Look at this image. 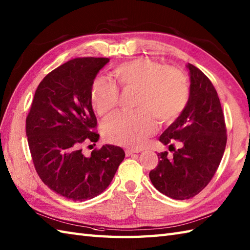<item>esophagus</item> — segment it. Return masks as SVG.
Returning <instances> with one entry per match:
<instances>
[{
    "label": "esophagus",
    "mask_w": 250,
    "mask_h": 250,
    "mask_svg": "<svg viewBox=\"0 0 250 250\" xmlns=\"http://www.w3.org/2000/svg\"><path fill=\"white\" fill-rule=\"evenodd\" d=\"M139 151L138 150H134V149H126L125 150V155L126 156H130V155H132L133 153H138Z\"/></svg>",
    "instance_id": "34e87169"
}]
</instances>
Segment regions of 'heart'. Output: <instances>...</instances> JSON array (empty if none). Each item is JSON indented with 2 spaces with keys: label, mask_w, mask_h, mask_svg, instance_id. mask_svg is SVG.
I'll return each instance as SVG.
<instances>
[{
  "label": "heart",
  "mask_w": 250,
  "mask_h": 250,
  "mask_svg": "<svg viewBox=\"0 0 250 250\" xmlns=\"http://www.w3.org/2000/svg\"><path fill=\"white\" fill-rule=\"evenodd\" d=\"M121 90H136L134 112L119 113L102 125L107 142L127 148H141L160 124L175 121L187 107L189 85L185 74L172 67H165L150 57H138L119 63L112 71ZM115 84L97 78L90 87V102L101 117L114 112L119 102Z\"/></svg>",
  "instance_id": "obj_1"
}]
</instances>
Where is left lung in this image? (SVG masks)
<instances>
[{"mask_svg":"<svg viewBox=\"0 0 250 250\" xmlns=\"http://www.w3.org/2000/svg\"><path fill=\"white\" fill-rule=\"evenodd\" d=\"M189 99L182 114L160 136L170 144L172 156L161 152L159 164L149 172L154 188L177 200L199 194L215 175L227 144V127L216 89L200 69L188 63ZM177 140L182 148L176 150ZM170 150V149H169Z\"/></svg>","mask_w":250,"mask_h":250,"instance_id":"8db88e82","label":"left lung"}]
</instances>
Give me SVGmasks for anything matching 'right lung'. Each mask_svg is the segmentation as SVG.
Returning <instances> with one entry per match:
<instances>
[{"label": "right lung", "mask_w": 250, "mask_h": 250, "mask_svg": "<svg viewBox=\"0 0 250 250\" xmlns=\"http://www.w3.org/2000/svg\"><path fill=\"white\" fill-rule=\"evenodd\" d=\"M105 57H78L43 78L26 117V136L39 178L62 197L85 201L101 194L125 159L113 145L82 152L84 144L99 139L90 87ZM91 146V145H90Z\"/></svg>", "instance_id": "1"}]
</instances>
